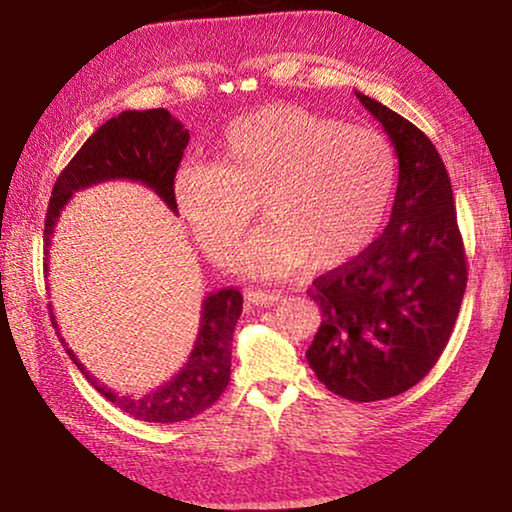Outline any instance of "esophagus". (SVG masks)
<instances>
[{"instance_id":"esophagus-1","label":"esophagus","mask_w":512,"mask_h":512,"mask_svg":"<svg viewBox=\"0 0 512 512\" xmlns=\"http://www.w3.org/2000/svg\"><path fill=\"white\" fill-rule=\"evenodd\" d=\"M247 300L251 305H275L282 300V296L275 291H247Z\"/></svg>"}]
</instances>
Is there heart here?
Returning a JSON list of instances; mask_svg holds the SVG:
<instances>
[{
  "instance_id": "b5f03b06",
  "label": "heart",
  "mask_w": 512,
  "mask_h": 512,
  "mask_svg": "<svg viewBox=\"0 0 512 512\" xmlns=\"http://www.w3.org/2000/svg\"><path fill=\"white\" fill-rule=\"evenodd\" d=\"M398 188V156L382 132L352 128L296 104H270L223 130L219 163H188L174 195L216 261L235 256L261 202L272 221L244 244L240 265L286 277L310 261L328 270L380 235Z\"/></svg>"
}]
</instances>
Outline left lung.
Returning a JSON list of instances; mask_svg holds the SVG:
<instances>
[{
  "instance_id": "obj_1",
  "label": "left lung",
  "mask_w": 512,
  "mask_h": 512,
  "mask_svg": "<svg viewBox=\"0 0 512 512\" xmlns=\"http://www.w3.org/2000/svg\"><path fill=\"white\" fill-rule=\"evenodd\" d=\"M398 156L389 226L307 291L321 326L307 363L328 391L356 403L403 394L443 354L464 300V240L443 158L417 125L356 93Z\"/></svg>"
}]
</instances>
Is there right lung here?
Masks as SVG:
<instances>
[{"label":"right lung","instance_id":"1","mask_svg":"<svg viewBox=\"0 0 512 512\" xmlns=\"http://www.w3.org/2000/svg\"><path fill=\"white\" fill-rule=\"evenodd\" d=\"M188 144V130L167 109L121 111L100 125L88 142L76 151L69 165L60 172L48 202L46 228H44V254L48 258L53 228L60 219L69 198L83 188L102 184L111 179H130L149 186L172 212H177L174 198V177L184 158ZM48 272V263H44ZM242 314V293L237 289H221L202 300L200 331L195 347L184 368L158 387L153 394L142 398L118 396L116 391L104 387L83 368L76 354L65 345L69 359L86 375V380L100 394L128 415L142 422L172 424L184 422L212 408L219 401L230 380V349H233L235 324ZM53 326L55 317L51 314Z\"/></svg>","mask_w":512,"mask_h":512}]
</instances>
